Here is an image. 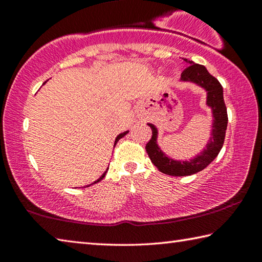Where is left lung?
Segmentation results:
<instances>
[{
  "label": "left lung",
  "instance_id": "1",
  "mask_svg": "<svg viewBox=\"0 0 262 262\" xmlns=\"http://www.w3.org/2000/svg\"><path fill=\"white\" fill-rule=\"evenodd\" d=\"M190 66L186 68L181 74L183 81H192L199 85L205 88L208 91L207 104L212 108L214 113V126H212V137L210 143L208 144L207 150H205L200 156H198L190 162H177L173 159L168 158L159 150L156 144L157 129L154 125H150L152 135L151 139L145 145V150L149 155V158L155 166L163 173L174 177H185L196 173L202 171L209 164L214 161L217 155L220 154L222 147H223L225 132L228 126V112L227 106L223 98V88H222L219 79L215 78L212 75L208 73L205 66L194 63L192 61H188Z\"/></svg>",
  "mask_w": 262,
  "mask_h": 262
}]
</instances>
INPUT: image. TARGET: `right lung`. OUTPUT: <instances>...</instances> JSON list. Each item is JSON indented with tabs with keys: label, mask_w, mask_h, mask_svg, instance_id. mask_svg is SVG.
I'll return each mask as SVG.
<instances>
[{
	"label": "right lung",
	"mask_w": 262,
	"mask_h": 262,
	"mask_svg": "<svg viewBox=\"0 0 262 262\" xmlns=\"http://www.w3.org/2000/svg\"><path fill=\"white\" fill-rule=\"evenodd\" d=\"M127 133H128V132H125V133H122V134H120V135H119V136L117 137V139H115V142H114V145H115V144H117V142H118L119 140H120V139H121V137H123V136H125V135L127 134ZM105 174H106V172H105V173H104L103 176H101V177H100V178H99L98 180H97V181H95V183H94V184H96V183H98V181H100L101 179H103V178H104V177H105ZM89 186H90V185H89Z\"/></svg>",
	"instance_id": "obj_1"
}]
</instances>
